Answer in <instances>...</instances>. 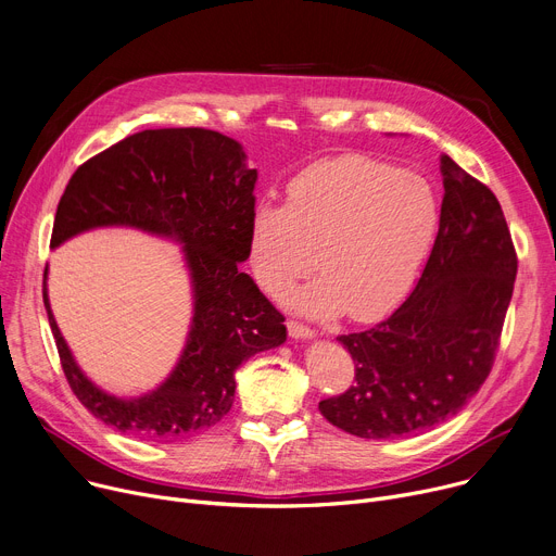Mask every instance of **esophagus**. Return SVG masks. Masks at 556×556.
<instances>
[{
	"instance_id": "34e87169",
	"label": "esophagus",
	"mask_w": 556,
	"mask_h": 556,
	"mask_svg": "<svg viewBox=\"0 0 556 556\" xmlns=\"http://www.w3.org/2000/svg\"><path fill=\"white\" fill-rule=\"evenodd\" d=\"M287 329H289L291 338H303V340L314 338V329L303 323H298V320H287Z\"/></svg>"
}]
</instances>
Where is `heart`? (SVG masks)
Masks as SVG:
<instances>
[{"label": "heart", "instance_id": "heart-1", "mask_svg": "<svg viewBox=\"0 0 556 556\" xmlns=\"http://www.w3.org/2000/svg\"><path fill=\"white\" fill-rule=\"evenodd\" d=\"M439 227V198L425 178L365 155L320 160L295 174L285 206H255L251 267L276 298L316 265L320 274L295 293L314 318L348 309L376 320L409 293Z\"/></svg>", "mask_w": 556, "mask_h": 556}]
</instances>
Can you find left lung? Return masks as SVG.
Masks as SVG:
<instances>
[{
  "label": "left lung",
  "instance_id": "obj_1",
  "mask_svg": "<svg viewBox=\"0 0 556 556\" xmlns=\"http://www.w3.org/2000/svg\"><path fill=\"white\" fill-rule=\"evenodd\" d=\"M439 233L407 301L382 323L338 336L354 386L318 403L361 439H399L456 416L492 371L515 291L517 251L496 195L441 155Z\"/></svg>",
  "mask_w": 556,
  "mask_h": 556
}]
</instances>
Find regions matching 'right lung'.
Instances as JSON below:
<instances>
[{
    "label": "right lung",
    "mask_w": 556,
    "mask_h": 556,
    "mask_svg": "<svg viewBox=\"0 0 556 556\" xmlns=\"http://www.w3.org/2000/svg\"><path fill=\"white\" fill-rule=\"evenodd\" d=\"M255 178L236 140L198 126L134 134L71 176L51 247L93 227H136L182 242L193 280V323L178 367L155 392L124 401L75 365L51 314L45 269L41 293L68 386L117 432L168 441L208 430L233 405L236 369L285 343V316L238 271L249 258Z\"/></svg>",
    "instance_id": "right-lung-1"
}]
</instances>
